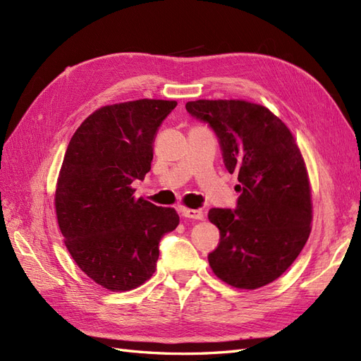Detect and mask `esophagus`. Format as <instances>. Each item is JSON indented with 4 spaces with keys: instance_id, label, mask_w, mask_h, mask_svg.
<instances>
[{
    "instance_id": "1",
    "label": "esophagus",
    "mask_w": 361,
    "mask_h": 361,
    "mask_svg": "<svg viewBox=\"0 0 361 361\" xmlns=\"http://www.w3.org/2000/svg\"><path fill=\"white\" fill-rule=\"evenodd\" d=\"M182 215L187 218H192V220H202L203 218V212L200 209H187V207L182 209Z\"/></svg>"
}]
</instances>
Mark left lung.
I'll return each instance as SVG.
<instances>
[{
    "mask_svg": "<svg viewBox=\"0 0 361 361\" xmlns=\"http://www.w3.org/2000/svg\"><path fill=\"white\" fill-rule=\"evenodd\" d=\"M187 111L207 123L228 173H236L233 209L207 214L220 243L207 260L215 276L239 289L279 279L310 235L307 171L286 125L268 108L245 101H192Z\"/></svg>",
    "mask_w": 361,
    "mask_h": 361,
    "instance_id": "8db88e82",
    "label": "left lung"
}]
</instances>
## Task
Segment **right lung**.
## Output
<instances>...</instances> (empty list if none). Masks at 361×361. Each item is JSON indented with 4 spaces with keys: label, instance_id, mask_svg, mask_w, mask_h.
<instances>
[{
    "label": "right lung",
    "instance_id": "obj_1",
    "mask_svg": "<svg viewBox=\"0 0 361 361\" xmlns=\"http://www.w3.org/2000/svg\"><path fill=\"white\" fill-rule=\"evenodd\" d=\"M174 101L108 105L71 138L60 170L56 211L76 265L113 292L130 290L155 272L162 236L179 224L171 207L134 199L154 159L158 129Z\"/></svg>",
    "mask_w": 361,
    "mask_h": 361
}]
</instances>
